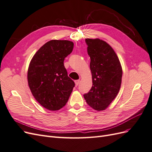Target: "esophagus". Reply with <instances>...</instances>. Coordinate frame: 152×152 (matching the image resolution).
Instances as JSON below:
<instances>
[{"label": "esophagus", "instance_id": "34e87169", "mask_svg": "<svg viewBox=\"0 0 152 152\" xmlns=\"http://www.w3.org/2000/svg\"><path fill=\"white\" fill-rule=\"evenodd\" d=\"M79 82H80V80H75V86H77L79 84Z\"/></svg>", "mask_w": 152, "mask_h": 152}]
</instances>
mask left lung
Returning <instances> with one entry per match:
<instances>
[{"mask_svg":"<svg viewBox=\"0 0 152 152\" xmlns=\"http://www.w3.org/2000/svg\"><path fill=\"white\" fill-rule=\"evenodd\" d=\"M93 86L84 94L86 102L93 109L107 108L115 98L121 88L122 69L112 48L99 39H86Z\"/></svg>","mask_w":152,"mask_h":152,"instance_id":"obj_1","label":"left lung"}]
</instances>
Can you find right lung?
Listing matches in <instances>:
<instances>
[{
	"mask_svg": "<svg viewBox=\"0 0 152 152\" xmlns=\"http://www.w3.org/2000/svg\"><path fill=\"white\" fill-rule=\"evenodd\" d=\"M73 48L71 41L50 40L37 50L30 63L27 77L30 91L49 110L62 108L75 86L64 66L65 58Z\"/></svg>",
	"mask_w": 152,
	"mask_h": 152,
	"instance_id": "obj_1",
	"label": "right lung"
}]
</instances>
